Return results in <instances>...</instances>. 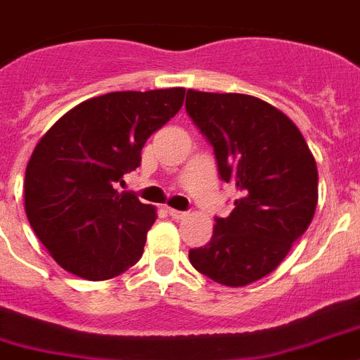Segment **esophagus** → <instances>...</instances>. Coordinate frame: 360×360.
<instances>
[{
    "label": "esophagus",
    "mask_w": 360,
    "mask_h": 360,
    "mask_svg": "<svg viewBox=\"0 0 360 360\" xmlns=\"http://www.w3.org/2000/svg\"><path fill=\"white\" fill-rule=\"evenodd\" d=\"M168 214L172 217V219L181 220V219H185L188 213H186V211H177V209H168Z\"/></svg>",
    "instance_id": "esophagus-1"
}]
</instances>
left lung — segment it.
Here are the masks:
<instances>
[{"label": "left lung", "mask_w": 360, "mask_h": 360, "mask_svg": "<svg viewBox=\"0 0 360 360\" xmlns=\"http://www.w3.org/2000/svg\"><path fill=\"white\" fill-rule=\"evenodd\" d=\"M186 114L213 146L220 179L237 188L230 217L214 219L192 267L239 288L267 276L307 231L318 205V168L293 121L262 98L188 89Z\"/></svg>", "instance_id": "left-lung-1"}]
</instances>
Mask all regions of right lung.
<instances>
[{"label": "right lung", "instance_id": "1", "mask_svg": "<svg viewBox=\"0 0 360 360\" xmlns=\"http://www.w3.org/2000/svg\"><path fill=\"white\" fill-rule=\"evenodd\" d=\"M183 98V87L106 93L67 112L37 143L25 168V214L65 271L108 280L140 259L157 211L134 192H117V183L140 166L147 138Z\"/></svg>", "mask_w": 360, "mask_h": 360}]
</instances>
